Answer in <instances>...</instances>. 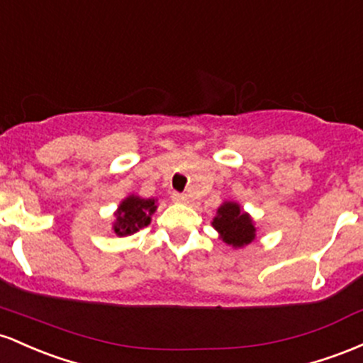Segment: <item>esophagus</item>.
<instances>
[{
	"label": "esophagus",
	"instance_id": "1",
	"mask_svg": "<svg viewBox=\"0 0 363 363\" xmlns=\"http://www.w3.org/2000/svg\"><path fill=\"white\" fill-rule=\"evenodd\" d=\"M171 199H173L174 202H178V203H186L189 202V197H186L185 194H178V192H174L173 195H171Z\"/></svg>",
	"mask_w": 363,
	"mask_h": 363
}]
</instances>
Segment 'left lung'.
Masks as SVG:
<instances>
[{
    "mask_svg": "<svg viewBox=\"0 0 363 363\" xmlns=\"http://www.w3.org/2000/svg\"><path fill=\"white\" fill-rule=\"evenodd\" d=\"M213 228L226 245L242 248L257 238V228L252 216L235 201H225L216 211Z\"/></svg>",
    "mask_w": 363,
    "mask_h": 363,
    "instance_id": "1",
    "label": "left lung"
}]
</instances>
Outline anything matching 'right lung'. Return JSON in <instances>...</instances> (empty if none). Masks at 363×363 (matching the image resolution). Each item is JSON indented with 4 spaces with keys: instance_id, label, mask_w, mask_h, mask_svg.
<instances>
[{
    "instance_id": "add662e5",
    "label": "right lung",
    "mask_w": 363,
    "mask_h": 363,
    "mask_svg": "<svg viewBox=\"0 0 363 363\" xmlns=\"http://www.w3.org/2000/svg\"><path fill=\"white\" fill-rule=\"evenodd\" d=\"M157 209V199H144L138 195H128L120 202L115 211L113 230L118 236H128L150 225L152 214Z\"/></svg>"
}]
</instances>
